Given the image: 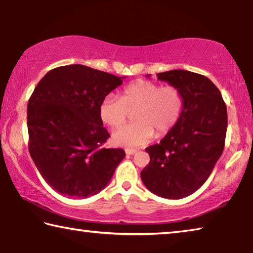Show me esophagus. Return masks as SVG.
<instances>
[{"mask_svg": "<svg viewBox=\"0 0 253 253\" xmlns=\"http://www.w3.org/2000/svg\"><path fill=\"white\" fill-rule=\"evenodd\" d=\"M126 154L127 155H134V154L137 152V149H134V148H126Z\"/></svg>", "mask_w": 253, "mask_h": 253, "instance_id": "34e87169", "label": "esophagus"}]
</instances>
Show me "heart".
I'll return each instance as SVG.
<instances>
[{
    "mask_svg": "<svg viewBox=\"0 0 253 253\" xmlns=\"http://www.w3.org/2000/svg\"><path fill=\"white\" fill-rule=\"evenodd\" d=\"M184 108L182 91L175 85H162L139 79L124 88L121 98L107 96L99 106V116L106 125L117 128L134 111L135 123L113 134V142L123 147H138L157 136H164L177 125Z\"/></svg>",
    "mask_w": 253,
    "mask_h": 253,
    "instance_id": "heart-1",
    "label": "heart"
}]
</instances>
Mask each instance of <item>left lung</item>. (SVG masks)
<instances>
[{
    "mask_svg": "<svg viewBox=\"0 0 253 253\" xmlns=\"http://www.w3.org/2000/svg\"><path fill=\"white\" fill-rule=\"evenodd\" d=\"M182 91L184 108L177 125L145 151L151 161L140 177L152 193L178 200L203 185L224 148L228 114L216 85L208 77L186 70L157 74Z\"/></svg>",
    "mask_w": 253,
    "mask_h": 253,
    "instance_id": "obj_1",
    "label": "left lung"
}]
</instances>
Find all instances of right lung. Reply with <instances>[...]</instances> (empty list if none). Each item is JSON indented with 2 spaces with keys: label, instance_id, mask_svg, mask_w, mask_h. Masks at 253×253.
Wrapping results in <instances>:
<instances>
[{
  "label": "right lung",
  "instance_id": "obj_1",
  "mask_svg": "<svg viewBox=\"0 0 253 253\" xmlns=\"http://www.w3.org/2000/svg\"><path fill=\"white\" fill-rule=\"evenodd\" d=\"M124 77L83 65L50 70L28 102L29 152L42 177L58 193L74 199L105 188L124 157L106 148L109 132L99 106Z\"/></svg>",
  "mask_w": 253,
  "mask_h": 253
}]
</instances>
